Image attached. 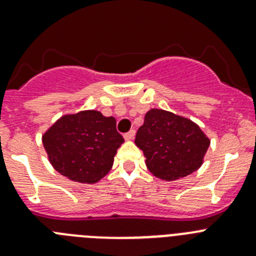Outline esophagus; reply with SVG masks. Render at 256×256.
<instances>
[{"label": "esophagus", "mask_w": 256, "mask_h": 256, "mask_svg": "<svg viewBox=\"0 0 256 256\" xmlns=\"http://www.w3.org/2000/svg\"><path fill=\"white\" fill-rule=\"evenodd\" d=\"M134 136H136L134 130H130V132L124 134V140H126V141H132V140L134 138Z\"/></svg>", "instance_id": "esophagus-1"}]
</instances>
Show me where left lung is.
<instances>
[{
  "instance_id": "8db88e82",
  "label": "left lung",
  "mask_w": 256,
  "mask_h": 256,
  "mask_svg": "<svg viewBox=\"0 0 256 256\" xmlns=\"http://www.w3.org/2000/svg\"><path fill=\"white\" fill-rule=\"evenodd\" d=\"M134 144L144 151L148 170L162 180H177L198 170L210 140L191 119L151 108L137 130Z\"/></svg>"
}]
</instances>
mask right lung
I'll return each instance as SVG.
<instances>
[{
    "label": "right lung",
    "mask_w": 256,
    "mask_h": 256,
    "mask_svg": "<svg viewBox=\"0 0 256 256\" xmlns=\"http://www.w3.org/2000/svg\"><path fill=\"white\" fill-rule=\"evenodd\" d=\"M48 162L68 180L92 183L102 180L124 142L116 120L97 110L62 115L42 136Z\"/></svg>",
    "instance_id": "1"
}]
</instances>
